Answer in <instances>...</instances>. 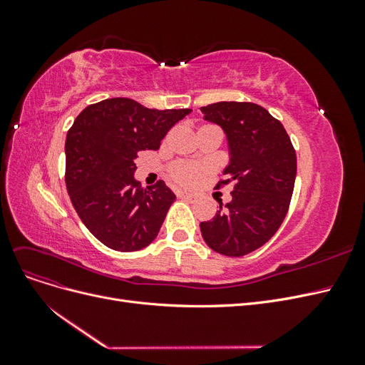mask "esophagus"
Returning <instances> with one entry per match:
<instances>
[{
	"label": "esophagus",
	"mask_w": 365,
	"mask_h": 365,
	"mask_svg": "<svg viewBox=\"0 0 365 365\" xmlns=\"http://www.w3.org/2000/svg\"><path fill=\"white\" fill-rule=\"evenodd\" d=\"M178 197H181V200H187V201H195L196 196L193 193H189V192H178Z\"/></svg>",
	"instance_id": "esophagus-1"
}]
</instances>
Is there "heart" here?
Listing matches in <instances>:
<instances>
[{"label":"heart","mask_w":365,"mask_h":365,"mask_svg":"<svg viewBox=\"0 0 365 365\" xmlns=\"http://www.w3.org/2000/svg\"><path fill=\"white\" fill-rule=\"evenodd\" d=\"M207 173H210V169L207 168V165L197 164V163L178 161L170 168L172 180L184 187H190V185L197 184Z\"/></svg>","instance_id":"heart-1"}]
</instances>
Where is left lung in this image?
Wrapping results in <instances>:
<instances>
[{"mask_svg": "<svg viewBox=\"0 0 365 365\" xmlns=\"http://www.w3.org/2000/svg\"><path fill=\"white\" fill-rule=\"evenodd\" d=\"M207 121L222 128L230 163L231 201L219 202L215 217L201 222L205 244L228 257L256 251L275 235L288 213L297 175V157L283 125L267 109L250 102L202 106Z\"/></svg>", "mask_w": 365, "mask_h": 365, "instance_id": "8db88e82", "label": "left lung"}]
</instances>
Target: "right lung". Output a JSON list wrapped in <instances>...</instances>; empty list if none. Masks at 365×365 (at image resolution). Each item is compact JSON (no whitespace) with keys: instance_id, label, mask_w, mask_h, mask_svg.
Segmentation results:
<instances>
[{"instance_id":"right-lung-1","label":"right lung","mask_w":365,"mask_h":365,"mask_svg":"<svg viewBox=\"0 0 365 365\" xmlns=\"http://www.w3.org/2000/svg\"><path fill=\"white\" fill-rule=\"evenodd\" d=\"M192 109H149L126 97L86 106L65 141V182L90 233L130 252L157 237L175 193L164 181L145 190L134 178L140 150L160 149L169 129Z\"/></svg>"}]
</instances>
